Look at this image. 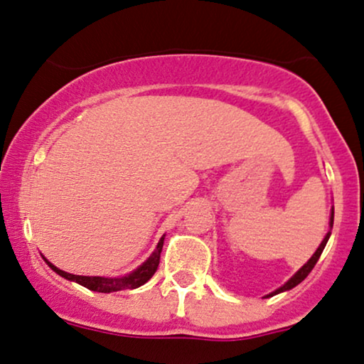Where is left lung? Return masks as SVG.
Wrapping results in <instances>:
<instances>
[{"mask_svg":"<svg viewBox=\"0 0 364 364\" xmlns=\"http://www.w3.org/2000/svg\"><path fill=\"white\" fill-rule=\"evenodd\" d=\"M328 225H331V228H332V225H334V208H332V213H331V221H328ZM328 237H331V232H328V233L326 235V238H323L322 243H320V245H318V249L315 250V254L311 255L309 262H306L305 266H303V267L300 269V271H298L296 274H294V276L291 277V279L288 281V283H284L283 286H281V288H277L276 291H272L271 294H267V298H269V296H274V294H277V293L288 291V289H291V288H294V286H298V284H300L301 281L305 279V277L310 274V272H311V269L315 267V264H317V260L320 259V255H322L323 249H326V245H327V240H328Z\"/></svg>","mask_w":364,"mask_h":364,"instance_id":"obj_1","label":"left lung"}]
</instances>
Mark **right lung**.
<instances>
[{
    "label": "right lung",
    "mask_w": 364,
    "mask_h": 364,
    "mask_svg": "<svg viewBox=\"0 0 364 364\" xmlns=\"http://www.w3.org/2000/svg\"><path fill=\"white\" fill-rule=\"evenodd\" d=\"M164 240L165 235L160 238L158 242L155 252L146 259V262H143L138 269L131 272V274L124 276V277H102V276H76V274H70V272H64L61 269H58L49 260L44 259L47 262V266L53 269L54 272H58L59 276L64 277V279L75 281L85 288L92 289V291H98V293H112V291H122V289H136L139 286H143L146 281L151 279V276L155 274L158 264H160V254L161 249H164Z\"/></svg>",
    "instance_id": "right-lung-1"
}]
</instances>
